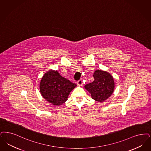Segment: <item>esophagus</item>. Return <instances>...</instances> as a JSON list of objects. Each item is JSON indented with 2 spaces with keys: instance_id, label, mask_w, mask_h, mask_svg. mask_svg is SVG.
<instances>
[{
  "instance_id": "obj_1",
  "label": "esophagus",
  "mask_w": 151,
  "mask_h": 151,
  "mask_svg": "<svg viewBox=\"0 0 151 151\" xmlns=\"http://www.w3.org/2000/svg\"><path fill=\"white\" fill-rule=\"evenodd\" d=\"M83 84V83L82 80H78V81L77 82V85H78V86H82Z\"/></svg>"
}]
</instances>
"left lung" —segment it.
Here are the masks:
<instances>
[{
  "mask_svg": "<svg viewBox=\"0 0 151 151\" xmlns=\"http://www.w3.org/2000/svg\"><path fill=\"white\" fill-rule=\"evenodd\" d=\"M94 80L85 85V89L91 94L92 99L98 102H103L112 94L115 89V81L109 73L97 70L93 73Z\"/></svg>",
  "mask_w": 151,
  "mask_h": 151,
  "instance_id": "8db88e82",
  "label": "left lung"
}]
</instances>
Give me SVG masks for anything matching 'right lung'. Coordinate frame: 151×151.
Masks as SVG:
<instances>
[{"label": "right lung", "instance_id": "obj_1", "mask_svg": "<svg viewBox=\"0 0 151 151\" xmlns=\"http://www.w3.org/2000/svg\"><path fill=\"white\" fill-rule=\"evenodd\" d=\"M76 86L60 76L57 70H50L42 78L39 88L41 95L47 101L54 106H60L66 101Z\"/></svg>", "mask_w": 151, "mask_h": 151}]
</instances>
